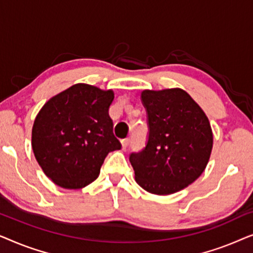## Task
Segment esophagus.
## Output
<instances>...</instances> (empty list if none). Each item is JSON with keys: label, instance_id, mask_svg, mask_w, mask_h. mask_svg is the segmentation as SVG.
<instances>
[{"label": "esophagus", "instance_id": "34e87169", "mask_svg": "<svg viewBox=\"0 0 253 253\" xmlns=\"http://www.w3.org/2000/svg\"><path fill=\"white\" fill-rule=\"evenodd\" d=\"M129 139H127V138H126V139H123V140H121V144H122V148H123V150H126V148H127V146H129Z\"/></svg>", "mask_w": 253, "mask_h": 253}]
</instances>
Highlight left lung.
I'll list each match as a JSON object with an SVG mask.
<instances>
[{"label":"left lung","mask_w":253,"mask_h":253,"mask_svg":"<svg viewBox=\"0 0 253 253\" xmlns=\"http://www.w3.org/2000/svg\"><path fill=\"white\" fill-rule=\"evenodd\" d=\"M148 140L130 155L134 179L147 192L167 196L181 191L203 174L213 147L209 117L182 88L144 89Z\"/></svg>","instance_id":"8db88e82"}]
</instances>
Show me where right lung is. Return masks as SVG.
<instances>
[{
  "label": "right lung",
  "mask_w": 253,
  "mask_h": 253,
  "mask_svg": "<svg viewBox=\"0 0 253 253\" xmlns=\"http://www.w3.org/2000/svg\"><path fill=\"white\" fill-rule=\"evenodd\" d=\"M112 89L72 85L42 106L32 127V150L47 177L63 189L98 178L107 154L121 148L108 110Z\"/></svg>",
  "instance_id": "1"
}]
</instances>
